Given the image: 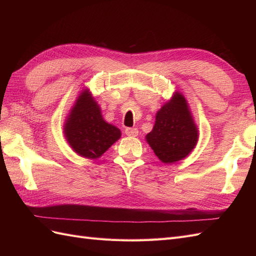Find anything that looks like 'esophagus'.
Masks as SVG:
<instances>
[{
  "instance_id": "esophagus-1",
  "label": "esophagus",
  "mask_w": 256,
  "mask_h": 256,
  "mask_svg": "<svg viewBox=\"0 0 256 256\" xmlns=\"http://www.w3.org/2000/svg\"><path fill=\"white\" fill-rule=\"evenodd\" d=\"M125 134L128 136H138V131L136 128H126L125 129Z\"/></svg>"
}]
</instances>
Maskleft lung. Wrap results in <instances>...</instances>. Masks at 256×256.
<instances>
[{
    "instance_id": "8db88e82",
    "label": "left lung",
    "mask_w": 256,
    "mask_h": 256,
    "mask_svg": "<svg viewBox=\"0 0 256 256\" xmlns=\"http://www.w3.org/2000/svg\"><path fill=\"white\" fill-rule=\"evenodd\" d=\"M198 131L189 110L187 100L175 92L171 100L156 114L152 130L146 141L164 164H174L186 158L194 148Z\"/></svg>"
}]
</instances>
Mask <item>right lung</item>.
I'll return each mask as SVG.
<instances>
[{"mask_svg": "<svg viewBox=\"0 0 256 256\" xmlns=\"http://www.w3.org/2000/svg\"><path fill=\"white\" fill-rule=\"evenodd\" d=\"M68 144L81 157L97 159L120 138V130L106 122L96 100L86 88L76 100L64 125Z\"/></svg>", "mask_w": 256, "mask_h": 256, "instance_id": "right-lung-1", "label": "right lung"}]
</instances>
